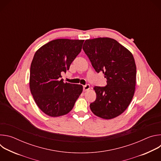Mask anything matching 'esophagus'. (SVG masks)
<instances>
[{
    "instance_id": "obj_1",
    "label": "esophagus",
    "mask_w": 161,
    "mask_h": 161,
    "mask_svg": "<svg viewBox=\"0 0 161 161\" xmlns=\"http://www.w3.org/2000/svg\"><path fill=\"white\" fill-rule=\"evenodd\" d=\"M90 88V86L89 85H86L83 86V91L84 92L88 91Z\"/></svg>"
}]
</instances>
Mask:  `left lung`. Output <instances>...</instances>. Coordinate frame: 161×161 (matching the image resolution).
I'll list each match as a JSON object with an SVG mask.
<instances>
[{"instance_id":"1","label":"left lung","mask_w":161,"mask_h":161,"mask_svg":"<svg viewBox=\"0 0 161 161\" xmlns=\"http://www.w3.org/2000/svg\"><path fill=\"white\" fill-rule=\"evenodd\" d=\"M83 49L97 73L106 78V86L94 87L96 99L90 104L95 115L115 118L127 108L134 94L136 66L132 53L115 39L98 37L85 40Z\"/></svg>"}]
</instances>
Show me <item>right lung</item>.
Here are the masks:
<instances>
[{
	"label": "right lung",
	"mask_w": 161,
	"mask_h": 161,
	"mask_svg": "<svg viewBox=\"0 0 161 161\" xmlns=\"http://www.w3.org/2000/svg\"><path fill=\"white\" fill-rule=\"evenodd\" d=\"M84 40L57 39L48 42L34 54L31 65L29 86L39 108L52 117L71 111L83 91L81 85L64 83L66 73L81 50Z\"/></svg>",
	"instance_id": "add662e5"
}]
</instances>
